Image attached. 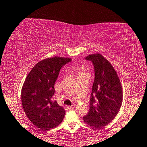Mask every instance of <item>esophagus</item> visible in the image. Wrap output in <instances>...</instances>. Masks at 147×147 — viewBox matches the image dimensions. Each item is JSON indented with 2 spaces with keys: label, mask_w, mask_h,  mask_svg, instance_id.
I'll use <instances>...</instances> for the list:
<instances>
[{
  "label": "esophagus",
  "mask_w": 147,
  "mask_h": 147,
  "mask_svg": "<svg viewBox=\"0 0 147 147\" xmlns=\"http://www.w3.org/2000/svg\"><path fill=\"white\" fill-rule=\"evenodd\" d=\"M75 107H76V105L74 104V105H72V106H68L67 108H68V109H69V110H72V109H74V108H75Z\"/></svg>",
  "instance_id": "1"
}]
</instances>
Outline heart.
<instances>
[{
  "label": "heart",
  "instance_id": "obj_1",
  "mask_svg": "<svg viewBox=\"0 0 147 147\" xmlns=\"http://www.w3.org/2000/svg\"><path fill=\"white\" fill-rule=\"evenodd\" d=\"M86 67L84 65H82V66H80V67H78V74L86 73Z\"/></svg>",
  "mask_w": 147,
  "mask_h": 147
}]
</instances>
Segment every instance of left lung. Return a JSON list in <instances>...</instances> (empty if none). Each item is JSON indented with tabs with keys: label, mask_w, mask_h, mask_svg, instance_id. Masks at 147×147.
<instances>
[{
	"label": "left lung",
	"mask_w": 147,
	"mask_h": 147,
	"mask_svg": "<svg viewBox=\"0 0 147 147\" xmlns=\"http://www.w3.org/2000/svg\"><path fill=\"white\" fill-rule=\"evenodd\" d=\"M85 59L94 67V80L88 113L84 123L99 129L110 123L117 115L123 102V88L117 72L108 60L99 53Z\"/></svg>",
	"instance_id": "left-lung-1"
}]
</instances>
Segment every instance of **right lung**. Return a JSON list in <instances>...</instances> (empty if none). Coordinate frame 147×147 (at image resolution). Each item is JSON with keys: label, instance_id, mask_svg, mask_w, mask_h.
<instances>
[{"label": "right lung", "instance_id": "1", "mask_svg": "<svg viewBox=\"0 0 147 147\" xmlns=\"http://www.w3.org/2000/svg\"><path fill=\"white\" fill-rule=\"evenodd\" d=\"M70 58L54 57L39 61L28 74L21 90V101L30 121L40 130L59 126L65 110L53 100L55 83L61 67Z\"/></svg>", "mask_w": 147, "mask_h": 147}]
</instances>
